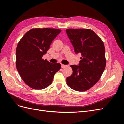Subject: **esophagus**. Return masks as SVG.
<instances>
[{
  "mask_svg": "<svg viewBox=\"0 0 124 124\" xmlns=\"http://www.w3.org/2000/svg\"><path fill=\"white\" fill-rule=\"evenodd\" d=\"M61 66H62V68H65V67H67V65L62 64V65H61Z\"/></svg>",
  "mask_w": 124,
  "mask_h": 124,
  "instance_id": "1",
  "label": "esophagus"
}]
</instances>
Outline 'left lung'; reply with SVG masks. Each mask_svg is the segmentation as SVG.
Wrapping results in <instances>:
<instances>
[{
    "label": "left lung",
    "instance_id": "left-lung-1",
    "mask_svg": "<svg viewBox=\"0 0 124 124\" xmlns=\"http://www.w3.org/2000/svg\"><path fill=\"white\" fill-rule=\"evenodd\" d=\"M66 33L76 54L82 57L78 65H71L73 72L67 84L78 92L86 91L99 81L106 65L103 41L89 29H67Z\"/></svg>",
    "mask_w": 124,
    "mask_h": 124
}]
</instances>
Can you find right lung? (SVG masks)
Instances as JSON below:
<instances>
[{"label": "right lung", "instance_id": "add662e5", "mask_svg": "<svg viewBox=\"0 0 124 124\" xmlns=\"http://www.w3.org/2000/svg\"><path fill=\"white\" fill-rule=\"evenodd\" d=\"M61 32V29L55 28L31 29L18 42L16 50V68L22 79L31 88L47 87L55 74L61 69L60 63H52L42 58Z\"/></svg>", "mask_w": 124, "mask_h": 124}]
</instances>
